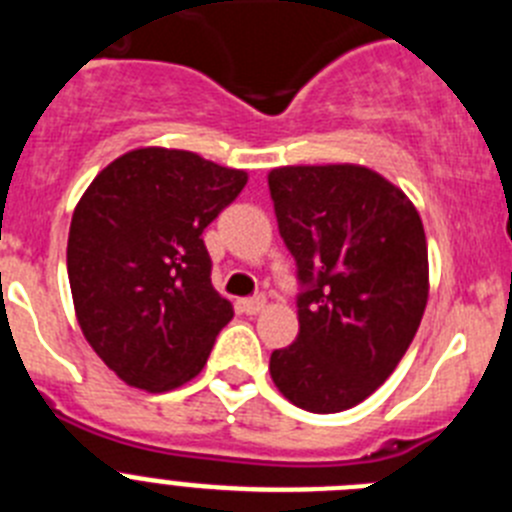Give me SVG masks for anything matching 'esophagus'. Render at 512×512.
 <instances>
[{
  "label": "esophagus",
  "instance_id": "obj_1",
  "mask_svg": "<svg viewBox=\"0 0 512 512\" xmlns=\"http://www.w3.org/2000/svg\"><path fill=\"white\" fill-rule=\"evenodd\" d=\"M264 305V297H248V300H241V312H246V315H259L264 310Z\"/></svg>",
  "mask_w": 512,
  "mask_h": 512
}]
</instances>
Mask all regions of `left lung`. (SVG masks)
I'll return each mask as SVG.
<instances>
[{"mask_svg": "<svg viewBox=\"0 0 512 512\" xmlns=\"http://www.w3.org/2000/svg\"><path fill=\"white\" fill-rule=\"evenodd\" d=\"M279 233L297 261L300 333L269 372L292 405L341 413L379 390L428 305L423 220L400 187L359 164L269 171Z\"/></svg>", "mask_w": 512, "mask_h": 512, "instance_id": "1", "label": "left lung"}]
</instances>
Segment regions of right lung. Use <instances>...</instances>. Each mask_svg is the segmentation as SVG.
Instances as JSON below:
<instances>
[{"mask_svg": "<svg viewBox=\"0 0 512 512\" xmlns=\"http://www.w3.org/2000/svg\"><path fill=\"white\" fill-rule=\"evenodd\" d=\"M248 174L146 146L104 166L71 217L69 284L94 354L135 390L169 392L202 372L233 305L210 282L202 230Z\"/></svg>", "mask_w": 512, "mask_h": 512, "instance_id": "1", "label": "right lung"}]
</instances>
